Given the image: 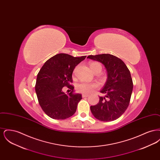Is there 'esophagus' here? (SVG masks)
<instances>
[{
    "mask_svg": "<svg viewBox=\"0 0 160 160\" xmlns=\"http://www.w3.org/2000/svg\"><path fill=\"white\" fill-rule=\"evenodd\" d=\"M89 95L88 94H82V97H89Z\"/></svg>",
    "mask_w": 160,
    "mask_h": 160,
    "instance_id": "1",
    "label": "esophagus"
}]
</instances>
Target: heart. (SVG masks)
<instances>
[{
  "label": "heart",
  "instance_id": "1",
  "mask_svg": "<svg viewBox=\"0 0 160 160\" xmlns=\"http://www.w3.org/2000/svg\"><path fill=\"white\" fill-rule=\"evenodd\" d=\"M90 68L93 72L101 71L102 66L101 63L97 62H93L89 64ZM98 87V84L96 83H88L85 82H81L77 84L76 89L77 91L81 93H88L93 91V90Z\"/></svg>",
  "mask_w": 160,
  "mask_h": 160
}]
</instances>
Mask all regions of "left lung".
<instances>
[{
    "mask_svg": "<svg viewBox=\"0 0 160 160\" xmlns=\"http://www.w3.org/2000/svg\"><path fill=\"white\" fill-rule=\"evenodd\" d=\"M88 59L98 61L105 67L106 82L100 92L99 102L91 106L93 116L101 121L109 122L118 119L129 106L133 83L129 69L119 58L110 54L90 55Z\"/></svg>",
    "mask_w": 160,
    "mask_h": 160,
    "instance_id": "obj_1",
    "label": "left lung"
}]
</instances>
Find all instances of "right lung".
Segmentation results:
<instances>
[{"mask_svg":"<svg viewBox=\"0 0 160 160\" xmlns=\"http://www.w3.org/2000/svg\"><path fill=\"white\" fill-rule=\"evenodd\" d=\"M86 56L73 57L59 53L46 61L38 72L35 92L38 102L47 116L54 119H65L76 112L82 95L74 93L72 74L77 65ZM67 86L72 92L65 94L62 91Z\"/></svg>","mask_w":160,"mask_h":160,"instance_id":"add662e5","label":"right lung"}]
</instances>
